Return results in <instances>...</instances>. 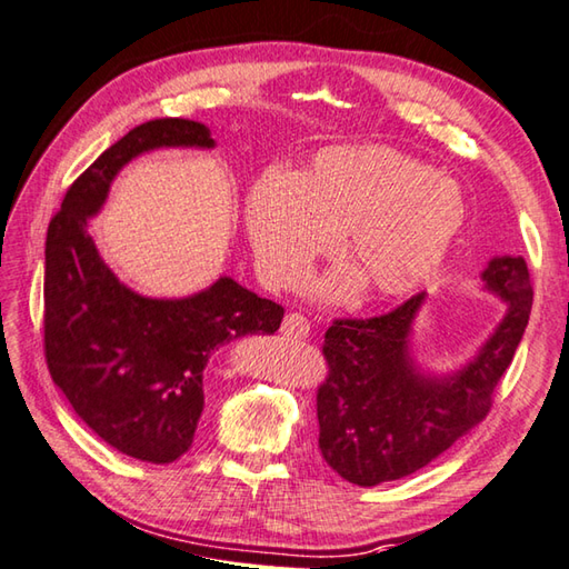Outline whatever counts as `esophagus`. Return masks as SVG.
Here are the masks:
<instances>
[{
  "label": "esophagus",
  "instance_id": "obj_1",
  "mask_svg": "<svg viewBox=\"0 0 569 569\" xmlns=\"http://www.w3.org/2000/svg\"><path fill=\"white\" fill-rule=\"evenodd\" d=\"M281 332H283L286 338L303 340V338H308V332H310V322H308V318H303L300 313H288V316L283 318Z\"/></svg>",
  "mask_w": 569,
  "mask_h": 569
}]
</instances>
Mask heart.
I'll return each mask as SVG.
<instances>
[{
  "label": "heart",
  "mask_w": 569,
  "mask_h": 569,
  "mask_svg": "<svg viewBox=\"0 0 569 569\" xmlns=\"http://www.w3.org/2000/svg\"><path fill=\"white\" fill-rule=\"evenodd\" d=\"M469 219L461 184L387 144H336L308 170L263 172L247 197L259 276L291 286L342 233L355 276L328 278L326 293L362 283L375 298H405L439 276Z\"/></svg>",
  "instance_id": "heart-1"
}]
</instances>
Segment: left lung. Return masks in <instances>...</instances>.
<instances>
[{"label": "left lung", "mask_w": 569, "mask_h": 569, "mask_svg": "<svg viewBox=\"0 0 569 569\" xmlns=\"http://www.w3.org/2000/svg\"><path fill=\"white\" fill-rule=\"evenodd\" d=\"M481 281L506 300V316L476 358L449 375L421 370L411 355V326L425 293L387 316L336 320L328 328L318 447L345 481L367 488L405 478L486 419L493 389L526 332L532 283L522 256H496Z\"/></svg>", "instance_id": "obj_1"}]
</instances>
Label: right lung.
<instances>
[{
    "mask_svg": "<svg viewBox=\"0 0 569 569\" xmlns=\"http://www.w3.org/2000/svg\"><path fill=\"white\" fill-rule=\"evenodd\" d=\"M158 148H214L202 122L160 118L132 128L66 192L47 233L43 350L73 411L120 453L172 463L192 447L204 367L221 345L271 336L283 308L221 276L187 298H148L100 259L88 219L116 174Z\"/></svg>",
    "mask_w": 569,
    "mask_h": 569,
    "instance_id": "1",
    "label": "right lung"
}]
</instances>
